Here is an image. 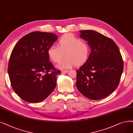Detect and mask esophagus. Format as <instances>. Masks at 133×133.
<instances>
[{
  "instance_id": "1",
  "label": "esophagus",
  "mask_w": 133,
  "mask_h": 133,
  "mask_svg": "<svg viewBox=\"0 0 133 133\" xmlns=\"http://www.w3.org/2000/svg\"><path fill=\"white\" fill-rule=\"evenodd\" d=\"M68 72V70H63L61 71V73H66Z\"/></svg>"
}]
</instances>
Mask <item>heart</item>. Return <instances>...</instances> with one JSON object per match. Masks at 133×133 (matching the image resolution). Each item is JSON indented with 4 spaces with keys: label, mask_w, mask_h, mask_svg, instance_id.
I'll return each instance as SVG.
<instances>
[{
    "label": "heart",
    "mask_w": 133,
    "mask_h": 133,
    "mask_svg": "<svg viewBox=\"0 0 133 133\" xmlns=\"http://www.w3.org/2000/svg\"><path fill=\"white\" fill-rule=\"evenodd\" d=\"M48 55L54 62L60 61L65 53L66 57L57 64L61 69L69 68L75 65L80 66L88 59L90 48L88 43L72 33H66L58 41V45L52 44L48 49Z\"/></svg>",
    "instance_id": "1"
}]
</instances>
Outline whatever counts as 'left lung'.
<instances>
[{
  "mask_svg": "<svg viewBox=\"0 0 133 133\" xmlns=\"http://www.w3.org/2000/svg\"><path fill=\"white\" fill-rule=\"evenodd\" d=\"M80 32L91 52L86 62L77 70V89L88 99H101L118 86L124 65L121 54L111 38L94 31Z\"/></svg>",
  "mask_w": 133,
  "mask_h": 133,
  "instance_id": "8db88e82",
  "label": "left lung"
}]
</instances>
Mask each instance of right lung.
I'll list each match as a JSON object with an SVG mask.
<instances>
[{
	"label": "right lung",
	"instance_id": "add662e5",
	"mask_svg": "<svg viewBox=\"0 0 133 133\" xmlns=\"http://www.w3.org/2000/svg\"><path fill=\"white\" fill-rule=\"evenodd\" d=\"M57 39L51 33L33 32L14 46L9 58L8 74L13 90L24 101L37 103L55 89L57 70L49 61L48 49Z\"/></svg>",
	"mask_w": 133,
	"mask_h": 133
}]
</instances>
